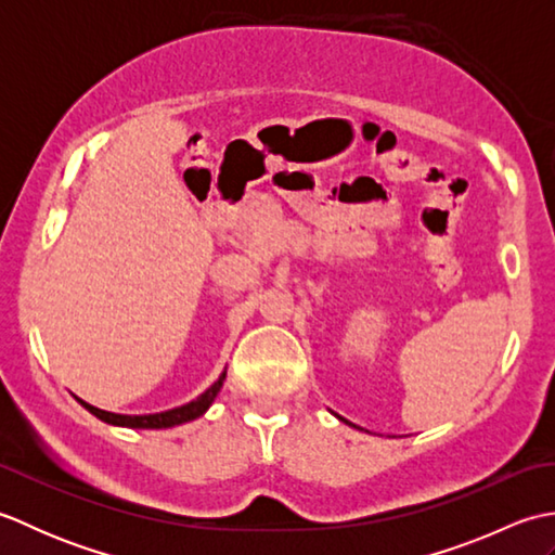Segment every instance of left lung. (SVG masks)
<instances>
[{
  "mask_svg": "<svg viewBox=\"0 0 555 555\" xmlns=\"http://www.w3.org/2000/svg\"><path fill=\"white\" fill-rule=\"evenodd\" d=\"M338 420H344V417H338ZM344 422H346V420H344Z\"/></svg>",
  "mask_w": 555,
  "mask_h": 555,
  "instance_id": "8db88e82",
  "label": "left lung"
}]
</instances>
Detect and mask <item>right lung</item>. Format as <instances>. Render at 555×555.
I'll list each match as a JSON object with an SVG mask.
<instances>
[{
    "mask_svg": "<svg viewBox=\"0 0 555 555\" xmlns=\"http://www.w3.org/2000/svg\"><path fill=\"white\" fill-rule=\"evenodd\" d=\"M223 379H227V372H221L219 379L211 384L205 393H199L191 403H185L181 408H173V410H164V412H155V415H116V412H107V410H100L95 405L86 403V400H80V405L86 408L88 412H92L98 420L107 422V424H116V427H131V429H167V427H176V424H183V422H191L197 420L199 415H205L207 408L215 403L217 393L221 391Z\"/></svg>",
    "mask_w": 555,
    "mask_h": 555,
    "instance_id": "obj_1",
    "label": "right lung"
}]
</instances>
